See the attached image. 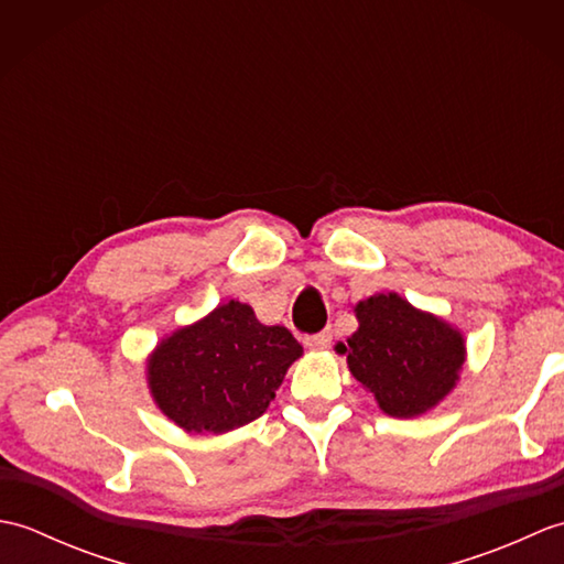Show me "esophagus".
Returning a JSON list of instances; mask_svg holds the SVG:
<instances>
[{
	"mask_svg": "<svg viewBox=\"0 0 564 564\" xmlns=\"http://www.w3.org/2000/svg\"><path fill=\"white\" fill-rule=\"evenodd\" d=\"M303 344L307 346V349H327V346L332 344V332L325 329V332H317V334H307Z\"/></svg>",
	"mask_w": 564,
	"mask_h": 564,
	"instance_id": "34e87169",
	"label": "esophagus"
}]
</instances>
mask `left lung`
Listing matches in <instances>:
<instances>
[{"label":"left lung","instance_id":"8db88e82","mask_svg":"<svg viewBox=\"0 0 564 564\" xmlns=\"http://www.w3.org/2000/svg\"><path fill=\"white\" fill-rule=\"evenodd\" d=\"M358 332L339 344L354 378L390 416H416L446 398L465 361V344L434 315L400 295H373L356 305Z\"/></svg>","mask_w":564,"mask_h":564}]
</instances>
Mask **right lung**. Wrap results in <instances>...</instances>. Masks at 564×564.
I'll use <instances>...</instances> for the list:
<instances>
[{"label":"right lung","mask_w":564,"mask_h":564,"mask_svg":"<svg viewBox=\"0 0 564 564\" xmlns=\"http://www.w3.org/2000/svg\"><path fill=\"white\" fill-rule=\"evenodd\" d=\"M301 354L289 329L261 325L249 305L230 301L158 346L150 390L182 429L223 434L267 412Z\"/></svg>","instance_id":"obj_1"}]
</instances>
